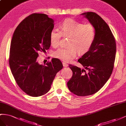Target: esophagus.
<instances>
[{
  "mask_svg": "<svg viewBox=\"0 0 126 126\" xmlns=\"http://www.w3.org/2000/svg\"><path fill=\"white\" fill-rule=\"evenodd\" d=\"M63 65L64 67H67L68 64L65 62H63Z\"/></svg>",
  "mask_w": 126,
  "mask_h": 126,
  "instance_id": "esophagus-1",
  "label": "esophagus"
}]
</instances>
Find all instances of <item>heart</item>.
<instances>
[{
	"label": "heart",
	"mask_w": 126,
	"mask_h": 126,
	"mask_svg": "<svg viewBox=\"0 0 126 126\" xmlns=\"http://www.w3.org/2000/svg\"><path fill=\"white\" fill-rule=\"evenodd\" d=\"M60 29L54 28L49 34L50 43L58 47L61 38H69L67 48H60L53 53L55 58L64 62L73 60L77 54H84L91 49L96 37V30L91 24H84L72 19H66L61 24Z\"/></svg>",
	"instance_id": "1"
}]
</instances>
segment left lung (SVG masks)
Masks as SVG:
<instances>
[{
	"label": "left lung",
	"mask_w": 126,
	"mask_h": 126,
	"mask_svg": "<svg viewBox=\"0 0 126 126\" xmlns=\"http://www.w3.org/2000/svg\"><path fill=\"white\" fill-rule=\"evenodd\" d=\"M82 15L94 26L96 37L91 49L78 60L88 72L70 64L73 75L67 85L75 95L87 96L98 92L110 78L116 58V43L109 26L98 14L87 12Z\"/></svg>",
	"instance_id": "1"
}]
</instances>
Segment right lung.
<instances>
[{"label":"right lung","mask_w":126,"mask_h":126,"mask_svg":"<svg viewBox=\"0 0 126 126\" xmlns=\"http://www.w3.org/2000/svg\"><path fill=\"white\" fill-rule=\"evenodd\" d=\"M54 20L44 14H31L18 25L10 44L9 64L17 85L27 94L39 96L51 89L56 73L63 68L53 58L44 65L39 64L38 54L51 46L50 32Z\"/></svg>","instance_id":"obj_1"}]
</instances>
